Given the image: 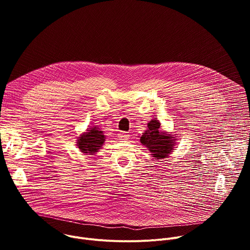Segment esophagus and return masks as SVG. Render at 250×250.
<instances>
[{
    "label": "esophagus",
    "instance_id": "34e87169",
    "mask_svg": "<svg viewBox=\"0 0 250 250\" xmlns=\"http://www.w3.org/2000/svg\"><path fill=\"white\" fill-rule=\"evenodd\" d=\"M118 137L120 139H123V140H125V139H128L129 138V135L127 133H125V131H121L118 133Z\"/></svg>",
    "mask_w": 250,
    "mask_h": 250
}]
</instances>
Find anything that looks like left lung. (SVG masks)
Here are the masks:
<instances>
[{"mask_svg": "<svg viewBox=\"0 0 250 250\" xmlns=\"http://www.w3.org/2000/svg\"><path fill=\"white\" fill-rule=\"evenodd\" d=\"M148 129L140 136V142L151 153L154 159H163L171 154L175 146L173 134L160 130V123L153 120L147 124Z\"/></svg>", "mask_w": 250, "mask_h": 250, "instance_id": "1", "label": "left lung"}]
</instances>
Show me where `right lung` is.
<instances>
[{"mask_svg": "<svg viewBox=\"0 0 250 250\" xmlns=\"http://www.w3.org/2000/svg\"><path fill=\"white\" fill-rule=\"evenodd\" d=\"M104 140L105 136L104 135L103 130L98 126H91L86 132L78 136L77 146L84 154L93 155L101 149Z\"/></svg>", "mask_w": 250, "mask_h": 250, "instance_id": "1", "label": "right lung"}]
</instances>
